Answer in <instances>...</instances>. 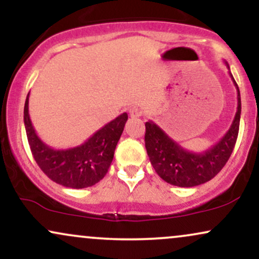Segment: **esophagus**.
Here are the masks:
<instances>
[{
    "instance_id": "1",
    "label": "esophagus",
    "mask_w": 259,
    "mask_h": 259,
    "mask_svg": "<svg viewBox=\"0 0 259 259\" xmlns=\"http://www.w3.org/2000/svg\"><path fill=\"white\" fill-rule=\"evenodd\" d=\"M129 113L132 118H139L142 115V109L139 108V107H133V108L129 109Z\"/></svg>"
}]
</instances>
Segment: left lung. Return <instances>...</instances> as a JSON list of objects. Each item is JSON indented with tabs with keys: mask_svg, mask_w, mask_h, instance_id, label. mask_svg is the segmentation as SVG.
Wrapping results in <instances>:
<instances>
[{
	"mask_svg": "<svg viewBox=\"0 0 259 259\" xmlns=\"http://www.w3.org/2000/svg\"><path fill=\"white\" fill-rule=\"evenodd\" d=\"M225 65L229 69L227 62ZM229 74L237 91V111L230 129L208 150L201 153L187 151L177 141L169 138L152 120H148L145 124V146L151 164L156 173L168 184L180 187H192L207 183L222 170L233 153L239 134L241 97L239 86L231 73L229 72Z\"/></svg>",
	"mask_w": 259,
	"mask_h": 259,
	"instance_id": "obj_1",
	"label": "left lung"
}]
</instances>
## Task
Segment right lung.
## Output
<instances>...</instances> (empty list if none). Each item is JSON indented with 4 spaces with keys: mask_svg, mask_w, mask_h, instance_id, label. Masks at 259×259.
Masks as SVG:
<instances>
[{
    "mask_svg": "<svg viewBox=\"0 0 259 259\" xmlns=\"http://www.w3.org/2000/svg\"><path fill=\"white\" fill-rule=\"evenodd\" d=\"M126 120L127 114L123 113L80 146L55 150L37 136L29 115V94L25 100L24 125L32 156L50 179L72 189L92 186L105 178Z\"/></svg>",
    "mask_w": 259,
    "mask_h": 259,
    "instance_id": "right-lung-1",
    "label": "right lung"
}]
</instances>
